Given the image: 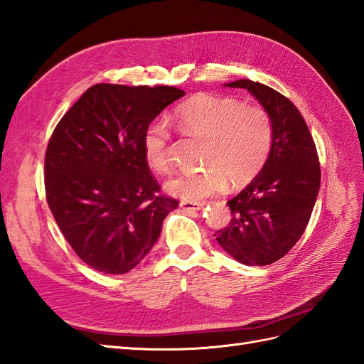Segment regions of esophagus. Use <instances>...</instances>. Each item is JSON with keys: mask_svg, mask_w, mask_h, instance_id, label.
Instances as JSON below:
<instances>
[{"mask_svg": "<svg viewBox=\"0 0 364 364\" xmlns=\"http://www.w3.org/2000/svg\"><path fill=\"white\" fill-rule=\"evenodd\" d=\"M184 210H192V212H195V210H201L203 207H204V203H192V201H181V204H180Z\"/></svg>", "mask_w": 364, "mask_h": 364, "instance_id": "34e87169", "label": "esophagus"}]
</instances>
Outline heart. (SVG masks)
<instances>
[{"mask_svg": "<svg viewBox=\"0 0 364 364\" xmlns=\"http://www.w3.org/2000/svg\"><path fill=\"white\" fill-rule=\"evenodd\" d=\"M172 123L184 136L205 140L201 171L184 172L166 183V191L184 201H201L232 186L250 183L261 172L273 144V122L265 108L242 105L228 96L196 95L180 103ZM171 132L161 122L143 132V157L157 173H168Z\"/></svg>", "mask_w": 364, "mask_h": 364, "instance_id": "1", "label": "heart"}]
</instances>
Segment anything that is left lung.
Masks as SVG:
<instances>
[{
	"label": "left lung",
	"mask_w": 364,
	"mask_h": 364,
	"mask_svg": "<svg viewBox=\"0 0 364 364\" xmlns=\"http://www.w3.org/2000/svg\"><path fill=\"white\" fill-rule=\"evenodd\" d=\"M225 87L250 91L272 117L274 136L261 172L227 203L230 224L215 236L235 261L262 267L284 257L304 235L320 188L318 155L291 100L250 79Z\"/></svg>",
	"instance_id": "obj_1"
}]
</instances>
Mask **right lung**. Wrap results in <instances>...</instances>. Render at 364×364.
Wrapping results in <instances>:
<instances>
[{
	"label": "right lung",
	"instance_id": "obj_1",
	"mask_svg": "<svg viewBox=\"0 0 364 364\" xmlns=\"http://www.w3.org/2000/svg\"><path fill=\"white\" fill-rule=\"evenodd\" d=\"M175 87L97 84L60 119L46 152V196L62 235L91 268L123 274L157 242L178 201L160 195L143 132Z\"/></svg>",
	"mask_w": 364,
	"mask_h": 364
}]
</instances>
